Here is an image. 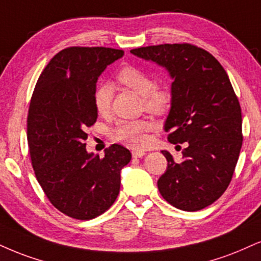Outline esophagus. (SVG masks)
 I'll return each instance as SVG.
<instances>
[{"label":"esophagus","instance_id":"obj_1","mask_svg":"<svg viewBox=\"0 0 261 261\" xmlns=\"http://www.w3.org/2000/svg\"><path fill=\"white\" fill-rule=\"evenodd\" d=\"M144 155H145V152H144V151H140V150L132 151V156H133L134 159H140V157H143Z\"/></svg>","mask_w":261,"mask_h":261}]
</instances>
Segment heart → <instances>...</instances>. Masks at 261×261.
<instances>
[{
	"mask_svg": "<svg viewBox=\"0 0 261 261\" xmlns=\"http://www.w3.org/2000/svg\"><path fill=\"white\" fill-rule=\"evenodd\" d=\"M118 82L132 89L143 98V109L150 114L161 116L169 110L173 102V93L169 87L156 85L155 76L133 65L123 66L117 72ZM114 89L109 83H100L93 93V104L96 112L106 116L111 110ZM153 124L146 120L120 121L112 128L110 136L117 143L134 149H141L147 143V132Z\"/></svg>",
	"mask_w": 261,
	"mask_h": 261,
	"instance_id": "b5f03b06",
	"label": "heart"
}]
</instances>
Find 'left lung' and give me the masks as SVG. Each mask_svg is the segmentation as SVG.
Masks as SVG:
<instances>
[{
    "instance_id": "8db88e82",
    "label": "left lung",
    "mask_w": 261,
    "mask_h": 261,
    "mask_svg": "<svg viewBox=\"0 0 261 261\" xmlns=\"http://www.w3.org/2000/svg\"><path fill=\"white\" fill-rule=\"evenodd\" d=\"M130 53L167 67L174 79L165 129L169 143L188 146L179 163L162 151L168 163L157 181L160 194L181 211H201L227 189L242 147V114L229 76L211 53L186 42Z\"/></svg>"
}]
</instances>
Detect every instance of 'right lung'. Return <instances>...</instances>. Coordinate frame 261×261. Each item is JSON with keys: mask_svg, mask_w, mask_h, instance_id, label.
<instances>
[{"mask_svg": "<svg viewBox=\"0 0 261 261\" xmlns=\"http://www.w3.org/2000/svg\"><path fill=\"white\" fill-rule=\"evenodd\" d=\"M106 47H67L38 77L28 112V146L37 181L49 202L67 217L91 220L108 211L120 192V172L129 150L118 144L105 156L86 151V129L98 112L93 93L109 64L123 56Z\"/></svg>", "mask_w": 261, "mask_h": 261, "instance_id": "1", "label": "right lung"}]
</instances>
